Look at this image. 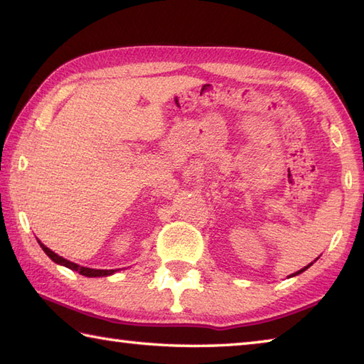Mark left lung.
<instances>
[{"instance_id":"1","label":"left lung","mask_w":364,"mask_h":364,"mask_svg":"<svg viewBox=\"0 0 364 364\" xmlns=\"http://www.w3.org/2000/svg\"><path fill=\"white\" fill-rule=\"evenodd\" d=\"M314 261H316V259H314ZM311 264H313V262H311ZM311 264H308V266H305L304 269H300V270H299V272H296V274H292V275H289V277H294V275H299V274H301V272H304V270H306V269H308V267H310Z\"/></svg>"}]
</instances>
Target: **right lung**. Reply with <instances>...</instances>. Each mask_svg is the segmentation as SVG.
Returning a JSON list of instances; mask_svg holds the SVG:
<instances>
[{"label": "right lung", "mask_w": 364, "mask_h": 364, "mask_svg": "<svg viewBox=\"0 0 364 364\" xmlns=\"http://www.w3.org/2000/svg\"><path fill=\"white\" fill-rule=\"evenodd\" d=\"M38 244H41V247H42V250L48 255V257L56 262V264H60V266H65V267H68V269H72V270H76V272H80L81 275H84V277H107V275H112L115 270H119V269H111V270H106V269H90V267H82V266H78V264H75V262H72V261H68V259H65V258H63V257H59V255H56L54 253L53 250H50L48 247L46 245H43L41 241H38Z\"/></svg>", "instance_id": "add662e5"}]
</instances>
